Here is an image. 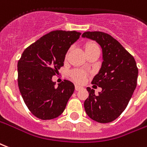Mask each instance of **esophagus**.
Returning a JSON list of instances; mask_svg holds the SVG:
<instances>
[{
  "mask_svg": "<svg viewBox=\"0 0 147 147\" xmlns=\"http://www.w3.org/2000/svg\"><path fill=\"white\" fill-rule=\"evenodd\" d=\"M75 88H76V91H79V90H82V86H79V85H76Z\"/></svg>",
  "mask_w": 147,
  "mask_h": 147,
  "instance_id": "esophagus-1",
  "label": "esophagus"
}]
</instances>
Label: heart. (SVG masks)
I'll return each instance as SVG.
<instances>
[{"mask_svg":"<svg viewBox=\"0 0 147 147\" xmlns=\"http://www.w3.org/2000/svg\"><path fill=\"white\" fill-rule=\"evenodd\" d=\"M96 46V45L95 43H87L85 45V51ZM71 76L72 79H73L75 81H76V82H83L85 81L86 78V73H85L84 71H82L80 70H75L73 71H71Z\"/></svg>","mask_w":147,"mask_h":147,"instance_id":"1","label":"heart"}]
</instances>
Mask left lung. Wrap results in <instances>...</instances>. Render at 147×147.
I'll use <instances>...</instances> for the list:
<instances>
[{"label": "left lung", "instance_id": "obj_1", "mask_svg": "<svg viewBox=\"0 0 147 147\" xmlns=\"http://www.w3.org/2000/svg\"><path fill=\"white\" fill-rule=\"evenodd\" d=\"M82 36L98 43L103 59L100 69L92 81L102 91L95 94L94 90L86 88L89 97L84 102L85 111L97 122H111L125 111L136 87V62L118 40L107 33L85 32Z\"/></svg>", "mask_w": 147, "mask_h": 147}]
</instances>
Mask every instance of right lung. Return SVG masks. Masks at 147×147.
<instances>
[{"label": "right lung", "mask_w": 147, "mask_h": 147, "mask_svg": "<svg viewBox=\"0 0 147 147\" xmlns=\"http://www.w3.org/2000/svg\"><path fill=\"white\" fill-rule=\"evenodd\" d=\"M76 31H52L28 47L18 62V84L25 104L42 120L57 118L65 111L75 86L64 80L55 86L52 77L64 65L65 55L79 38Z\"/></svg>", "instance_id": "obj_1"}]
</instances>
